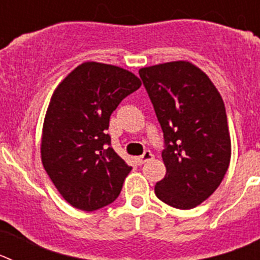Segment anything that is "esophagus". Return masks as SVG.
Instances as JSON below:
<instances>
[{"label":"esophagus","instance_id":"obj_1","mask_svg":"<svg viewBox=\"0 0 260 260\" xmlns=\"http://www.w3.org/2000/svg\"><path fill=\"white\" fill-rule=\"evenodd\" d=\"M152 157H153V155H152V152H151V151H144L143 155L139 156V157L137 158V162L139 165H142V164H144L146 161H148V160H151Z\"/></svg>","mask_w":260,"mask_h":260}]
</instances>
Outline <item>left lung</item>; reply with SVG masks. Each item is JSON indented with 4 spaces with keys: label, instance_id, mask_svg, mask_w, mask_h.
<instances>
[{
    "label": "left lung",
    "instance_id": "left-lung-1",
    "mask_svg": "<svg viewBox=\"0 0 260 260\" xmlns=\"http://www.w3.org/2000/svg\"><path fill=\"white\" fill-rule=\"evenodd\" d=\"M161 130L167 173L155 186L160 201L190 210L213 194L231 162L224 102L206 73L187 61L139 70Z\"/></svg>",
    "mask_w": 260,
    "mask_h": 260
}]
</instances>
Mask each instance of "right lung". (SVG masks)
Listing matches in <instances>:
<instances>
[{
    "instance_id": "1",
    "label": "right lung",
    "mask_w": 260,
    "mask_h": 260,
    "mask_svg": "<svg viewBox=\"0 0 260 260\" xmlns=\"http://www.w3.org/2000/svg\"><path fill=\"white\" fill-rule=\"evenodd\" d=\"M142 86L122 68L84 62L58 84L43 125L41 161L73 207L95 211L117 199L132 171L110 147V114Z\"/></svg>"
}]
</instances>
